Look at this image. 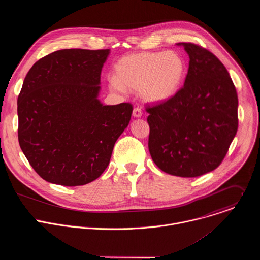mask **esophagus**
Returning <instances> with one entry per match:
<instances>
[{
    "label": "esophagus",
    "instance_id": "esophagus-1",
    "mask_svg": "<svg viewBox=\"0 0 260 260\" xmlns=\"http://www.w3.org/2000/svg\"><path fill=\"white\" fill-rule=\"evenodd\" d=\"M133 116L135 118H140L142 116V110L140 108H135L133 111Z\"/></svg>",
    "mask_w": 260,
    "mask_h": 260
}]
</instances>
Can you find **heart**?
<instances>
[{"mask_svg": "<svg viewBox=\"0 0 260 260\" xmlns=\"http://www.w3.org/2000/svg\"><path fill=\"white\" fill-rule=\"evenodd\" d=\"M185 69L184 59L174 51L132 53L116 61L114 78L108 80V87L120 93L140 90L145 102L160 104L177 93Z\"/></svg>", "mask_w": 260, "mask_h": 260, "instance_id": "b5f03b06", "label": "heart"}]
</instances>
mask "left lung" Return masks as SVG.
I'll return each instance as SVG.
<instances>
[{
  "mask_svg": "<svg viewBox=\"0 0 260 260\" xmlns=\"http://www.w3.org/2000/svg\"><path fill=\"white\" fill-rule=\"evenodd\" d=\"M189 56L184 86L167 102L148 108V147L165 173L185 178L215 170L238 131V94L226 68L192 43H177Z\"/></svg>",
  "mask_w": 260,
  "mask_h": 260,
  "instance_id": "obj_1",
  "label": "left lung"
}]
</instances>
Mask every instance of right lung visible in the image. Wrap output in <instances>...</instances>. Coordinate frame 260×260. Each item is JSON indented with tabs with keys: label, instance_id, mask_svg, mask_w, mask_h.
<instances>
[{
	"label": "right lung",
	"instance_id": "right-lung-1",
	"mask_svg": "<svg viewBox=\"0 0 260 260\" xmlns=\"http://www.w3.org/2000/svg\"><path fill=\"white\" fill-rule=\"evenodd\" d=\"M110 49H62L37 61L17 100L18 141L45 181L80 186L107 169L127 127L128 103L104 105L101 72Z\"/></svg>",
	"mask_w": 260,
	"mask_h": 260
}]
</instances>
